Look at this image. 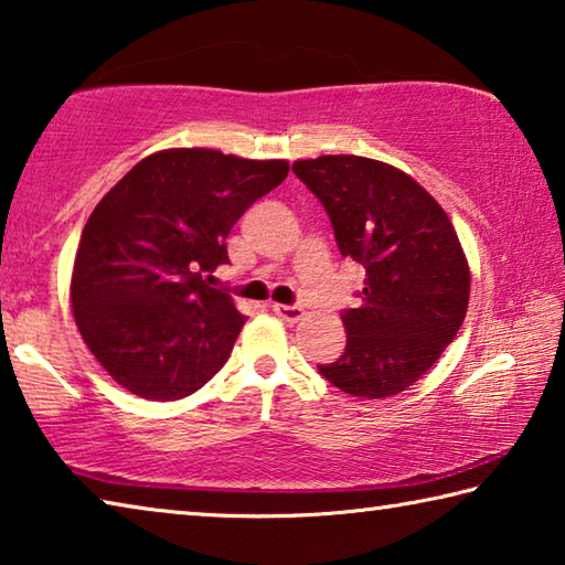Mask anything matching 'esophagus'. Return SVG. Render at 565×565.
Wrapping results in <instances>:
<instances>
[{
    "instance_id": "esophagus-1",
    "label": "esophagus",
    "mask_w": 565,
    "mask_h": 565,
    "mask_svg": "<svg viewBox=\"0 0 565 565\" xmlns=\"http://www.w3.org/2000/svg\"><path fill=\"white\" fill-rule=\"evenodd\" d=\"M273 312L277 315V318L290 322V324L300 322L302 315H305V310L298 308V305H273Z\"/></svg>"
}]
</instances>
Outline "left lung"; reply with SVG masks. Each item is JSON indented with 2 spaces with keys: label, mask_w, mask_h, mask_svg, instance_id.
<instances>
[{
  "label": "left lung",
  "mask_w": 565,
  "mask_h": 565,
  "mask_svg": "<svg viewBox=\"0 0 565 565\" xmlns=\"http://www.w3.org/2000/svg\"><path fill=\"white\" fill-rule=\"evenodd\" d=\"M324 205L342 257L364 267L360 308L344 310V354L318 364L334 387L384 399L412 387L457 338L471 275L444 207L399 168L362 156L295 161Z\"/></svg>",
  "instance_id": "obj_1"
}]
</instances>
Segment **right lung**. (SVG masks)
<instances>
[{
    "mask_svg": "<svg viewBox=\"0 0 565 565\" xmlns=\"http://www.w3.org/2000/svg\"><path fill=\"white\" fill-rule=\"evenodd\" d=\"M288 161H250L213 148L146 156L84 225L72 308L86 348L136 397L175 402L231 358L245 324L233 298L211 288L225 237Z\"/></svg>",
    "mask_w": 565,
    "mask_h": 565,
    "instance_id": "add662e5",
    "label": "right lung"
}]
</instances>
